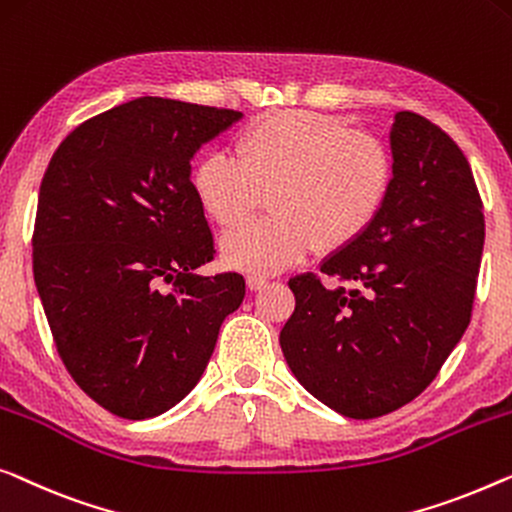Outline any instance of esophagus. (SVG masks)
Listing matches in <instances>:
<instances>
[{
    "label": "esophagus",
    "instance_id": "1",
    "mask_svg": "<svg viewBox=\"0 0 512 512\" xmlns=\"http://www.w3.org/2000/svg\"><path fill=\"white\" fill-rule=\"evenodd\" d=\"M247 284L251 291H258V288H263L265 284H268V277L265 274H258V272H251L247 277Z\"/></svg>",
    "mask_w": 512,
    "mask_h": 512
}]
</instances>
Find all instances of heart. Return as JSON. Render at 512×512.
Listing matches in <instances>:
<instances>
[{
	"label": "heart",
	"mask_w": 512,
	"mask_h": 512,
	"mask_svg": "<svg viewBox=\"0 0 512 512\" xmlns=\"http://www.w3.org/2000/svg\"><path fill=\"white\" fill-rule=\"evenodd\" d=\"M198 203L219 228H238L268 194L272 217L228 235L235 268L274 272L314 247L355 242L383 212L395 184L390 145L339 117L281 110L251 122L235 159L212 152L191 175Z\"/></svg>",
	"instance_id": "obj_1"
}]
</instances>
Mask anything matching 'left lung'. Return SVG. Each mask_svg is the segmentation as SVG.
Returning a JSON list of instances; mask_svg holds the SVG:
<instances>
[{"label":"left lung","instance_id":"obj_1","mask_svg":"<svg viewBox=\"0 0 512 512\" xmlns=\"http://www.w3.org/2000/svg\"><path fill=\"white\" fill-rule=\"evenodd\" d=\"M395 184L358 240L288 279L295 309L284 358L305 388L348 418H379L436 379L469 328L485 217L457 143L402 110L390 131Z\"/></svg>","mask_w":512,"mask_h":512}]
</instances>
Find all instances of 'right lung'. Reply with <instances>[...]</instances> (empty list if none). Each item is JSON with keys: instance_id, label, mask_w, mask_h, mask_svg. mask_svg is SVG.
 <instances>
[{"instance_id": "add662e5", "label": "right lung", "mask_w": 512, "mask_h": 512, "mask_svg": "<svg viewBox=\"0 0 512 512\" xmlns=\"http://www.w3.org/2000/svg\"><path fill=\"white\" fill-rule=\"evenodd\" d=\"M240 117L140 96L73 129L43 175L36 288L66 372L115 416L187 397L242 305V274H198L214 240L189 177L198 147Z\"/></svg>"}]
</instances>
